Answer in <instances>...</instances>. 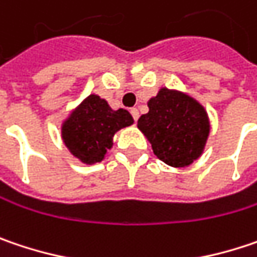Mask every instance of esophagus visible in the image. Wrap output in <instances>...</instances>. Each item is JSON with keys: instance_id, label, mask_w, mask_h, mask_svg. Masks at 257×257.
Instances as JSON below:
<instances>
[{"instance_id": "1", "label": "esophagus", "mask_w": 257, "mask_h": 257, "mask_svg": "<svg viewBox=\"0 0 257 257\" xmlns=\"http://www.w3.org/2000/svg\"><path fill=\"white\" fill-rule=\"evenodd\" d=\"M130 114H132V117H133V119H135V121H138V118H139L138 108H132V109H130Z\"/></svg>"}]
</instances>
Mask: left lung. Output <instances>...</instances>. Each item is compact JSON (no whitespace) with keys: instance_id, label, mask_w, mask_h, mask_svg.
<instances>
[{"instance_id":"obj_1","label":"left lung","mask_w":257,"mask_h":257,"mask_svg":"<svg viewBox=\"0 0 257 257\" xmlns=\"http://www.w3.org/2000/svg\"><path fill=\"white\" fill-rule=\"evenodd\" d=\"M149 112L138 127L152 145L154 154L171 167H187L197 159L209 136V119L203 106L180 92L161 89L148 102Z\"/></svg>"}]
</instances>
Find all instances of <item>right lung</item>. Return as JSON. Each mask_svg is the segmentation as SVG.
I'll use <instances>...</instances> for the list:
<instances>
[{"mask_svg":"<svg viewBox=\"0 0 257 257\" xmlns=\"http://www.w3.org/2000/svg\"><path fill=\"white\" fill-rule=\"evenodd\" d=\"M133 124L128 111L111 109L96 95L87 96L63 125V140L70 152L84 164L101 162L112 146V136Z\"/></svg>","mask_w":257,"mask_h":257,"instance_id":"1","label":"right lung"}]
</instances>
